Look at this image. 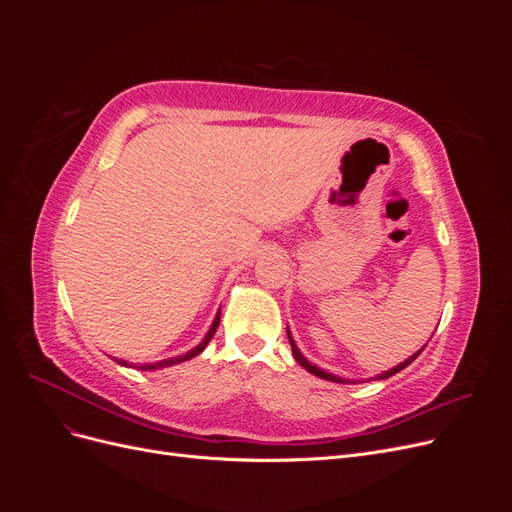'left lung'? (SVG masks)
Returning a JSON list of instances; mask_svg holds the SVG:
<instances>
[{"label":"left lung","mask_w":512,"mask_h":512,"mask_svg":"<svg viewBox=\"0 0 512 512\" xmlns=\"http://www.w3.org/2000/svg\"><path fill=\"white\" fill-rule=\"evenodd\" d=\"M288 339H290V346H292V356H294V359H297V363L301 365V367H305L307 371H309V374H314V376H318V378H322V380H329V382H339V384H344L346 380H342V378H337V376H333V374H327V371H322L320 367H316V365H312V363H309L307 359H305V356L299 352V348L297 346H294V342H292V337H290V333H288ZM423 352V350H421ZM421 352H416L414 356H410V359L408 361H404V363H401V365H397V367H393V369H389V371H384V374H380L378 378H382V380H386V378H391V376H395L397 374V371H401V369H404V367H408L414 359H416V356L418 354H421Z\"/></svg>","instance_id":"left-lung-1"}]
</instances>
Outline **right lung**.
Returning a JSON list of instances; mask_svg holds the SVG:
<instances>
[{
	"mask_svg": "<svg viewBox=\"0 0 512 512\" xmlns=\"http://www.w3.org/2000/svg\"><path fill=\"white\" fill-rule=\"evenodd\" d=\"M218 327H220V314L215 316V320H213V324H211L209 333L205 335L203 342H200L194 350H190L188 354H183V356H175V359H166V361H160V363H147V365H141V369H160V367H168V365H175V363H181V361H188V359H192V356H198L200 352L205 350V346L209 344V339L213 337V333L218 331ZM121 365H128V363H121Z\"/></svg>",
	"mask_w": 512,
	"mask_h": 512,
	"instance_id": "obj_1",
	"label": "right lung"
}]
</instances>
